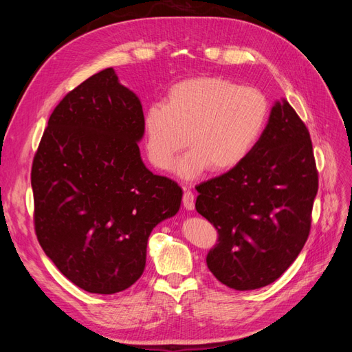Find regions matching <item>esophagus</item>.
<instances>
[{
	"label": "esophagus",
	"mask_w": 352,
	"mask_h": 352,
	"mask_svg": "<svg viewBox=\"0 0 352 352\" xmlns=\"http://www.w3.org/2000/svg\"><path fill=\"white\" fill-rule=\"evenodd\" d=\"M182 204L186 210H194L195 208V195L190 192V190H186L184 192V198H182Z\"/></svg>",
	"instance_id": "1"
}]
</instances>
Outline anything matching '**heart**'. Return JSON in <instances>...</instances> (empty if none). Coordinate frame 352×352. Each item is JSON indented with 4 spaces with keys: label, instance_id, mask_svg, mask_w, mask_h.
I'll use <instances>...</instances> for the list:
<instances>
[{
    "label": "heart",
    "instance_id": "heart-1",
    "mask_svg": "<svg viewBox=\"0 0 352 352\" xmlns=\"http://www.w3.org/2000/svg\"><path fill=\"white\" fill-rule=\"evenodd\" d=\"M269 113V100L257 88L219 76L180 80L168 88L164 102H153L144 113L148 158L167 170L188 142L176 166L180 177L195 179L208 167L229 172L257 145Z\"/></svg>",
    "mask_w": 352,
    "mask_h": 352
}]
</instances>
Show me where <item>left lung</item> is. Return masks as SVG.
Instances as JSON below:
<instances>
[{
  "label": "left lung",
  "mask_w": 352,
  "mask_h": 352,
  "mask_svg": "<svg viewBox=\"0 0 352 352\" xmlns=\"http://www.w3.org/2000/svg\"><path fill=\"white\" fill-rule=\"evenodd\" d=\"M317 189L310 133L289 102L276 101L250 155L197 186L195 208L219 233L207 255L216 279L236 291L279 279L310 233Z\"/></svg>",
  "instance_id": "1"
}]
</instances>
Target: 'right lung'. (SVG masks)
Instances as JSON below:
<instances>
[{"mask_svg": "<svg viewBox=\"0 0 352 352\" xmlns=\"http://www.w3.org/2000/svg\"><path fill=\"white\" fill-rule=\"evenodd\" d=\"M144 132L140 98L109 67L60 101L34 157L38 241L87 292L132 286L144 273L153 229L180 208L182 188L142 162Z\"/></svg>", "mask_w": 352, "mask_h": 352, "instance_id": "add662e5", "label": "right lung"}]
</instances>
